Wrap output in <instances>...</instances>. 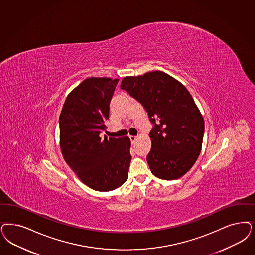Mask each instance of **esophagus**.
Returning a JSON list of instances; mask_svg holds the SVG:
<instances>
[{"label": "esophagus", "instance_id": "esophagus-1", "mask_svg": "<svg viewBox=\"0 0 255 255\" xmlns=\"http://www.w3.org/2000/svg\"><path fill=\"white\" fill-rule=\"evenodd\" d=\"M130 139H131V142H132V143H134L135 140L137 139V136H134V135H130Z\"/></svg>", "mask_w": 255, "mask_h": 255}]
</instances>
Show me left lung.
Masks as SVG:
<instances>
[{
	"label": "left lung",
	"mask_w": 255,
	"mask_h": 255,
	"mask_svg": "<svg viewBox=\"0 0 255 255\" xmlns=\"http://www.w3.org/2000/svg\"><path fill=\"white\" fill-rule=\"evenodd\" d=\"M121 88L140 103L153 128L147 156L151 173L176 180L193 167L202 150L204 121L185 86L156 70L123 78Z\"/></svg>",
	"instance_id": "obj_1"
}]
</instances>
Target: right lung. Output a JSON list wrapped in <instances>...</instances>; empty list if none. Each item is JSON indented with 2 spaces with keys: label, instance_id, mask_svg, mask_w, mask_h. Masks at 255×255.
Wrapping results in <instances>:
<instances>
[{
  "label": "right lung",
  "instance_id": "right-lung-1",
  "mask_svg": "<svg viewBox=\"0 0 255 255\" xmlns=\"http://www.w3.org/2000/svg\"><path fill=\"white\" fill-rule=\"evenodd\" d=\"M118 82L107 77L84 80L70 91L59 117L63 158L85 185L103 192L127 181L132 159L128 136H100Z\"/></svg>",
  "mask_w": 255,
  "mask_h": 255
}]
</instances>
